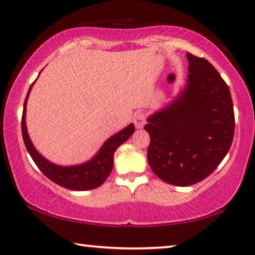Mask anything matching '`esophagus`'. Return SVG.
Wrapping results in <instances>:
<instances>
[{
	"label": "esophagus",
	"instance_id": "esophagus-1",
	"mask_svg": "<svg viewBox=\"0 0 255 255\" xmlns=\"http://www.w3.org/2000/svg\"><path fill=\"white\" fill-rule=\"evenodd\" d=\"M133 124H135L136 128H142L146 124V115L143 113H137L133 117Z\"/></svg>",
	"mask_w": 255,
	"mask_h": 255
}]
</instances>
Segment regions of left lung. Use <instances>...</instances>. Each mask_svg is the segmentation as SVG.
Returning a JSON list of instances; mask_svg holds the SVG:
<instances>
[{
	"label": "left lung",
	"instance_id": "left-lung-1",
	"mask_svg": "<svg viewBox=\"0 0 255 255\" xmlns=\"http://www.w3.org/2000/svg\"><path fill=\"white\" fill-rule=\"evenodd\" d=\"M186 55V86L145 126L150 168L175 186H191L214 172L230 150L235 128L232 97L223 78L206 59Z\"/></svg>",
	"mask_w": 255,
	"mask_h": 255
}]
</instances>
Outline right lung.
I'll use <instances>...</instances> for the list:
<instances>
[{"label": "right lung", "instance_id": "obj_1", "mask_svg": "<svg viewBox=\"0 0 255 255\" xmlns=\"http://www.w3.org/2000/svg\"><path fill=\"white\" fill-rule=\"evenodd\" d=\"M33 83H32L29 91H27L24 105H23V114L21 120L23 140H24V145L30 156L32 157V159H33L41 172L47 176L50 180H52L53 183L64 188L72 189V191H89V189L99 187L108 178L110 173H112L114 167L115 151L135 131L133 124L128 125L123 130H120L116 135L110 137L108 140H106L94 158L85 164L76 166H59L52 164L48 159H45L42 155L39 154V151L32 145L29 133H27L26 130V101Z\"/></svg>", "mask_w": 255, "mask_h": 255}]
</instances>
